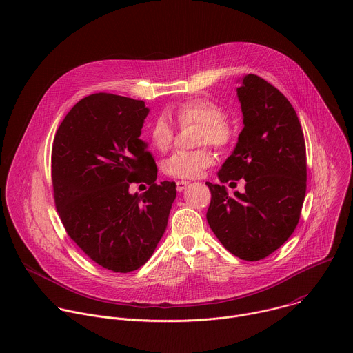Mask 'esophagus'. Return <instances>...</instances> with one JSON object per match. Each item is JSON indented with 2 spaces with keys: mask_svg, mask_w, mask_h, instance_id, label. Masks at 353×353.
<instances>
[{
  "mask_svg": "<svg viewBox=\"0 0 353 353\" xmlns=\"http://www.w3.org/2000/svg\"><path fill=\"white\" fill-rule=\"evenodd\" d=\"M187 185H188V181H185V180H179V181H176V188H177L179 192L184 191Z\"/></svg>",
  "mask_w": 353,
  "mask_h": 353,
  "instance_id": "34e87169",
  "label": "esophagus"
}]
</instances>
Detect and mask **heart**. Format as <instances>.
<instances>
[{"instance_id":"b5f03b06","label":"heart","mask_w":353,"mask_h":353,"mask_svg":"<svg viewBox=\"0 0 353 353\" xmlns=\"http://www.w3.org/2000/svg\"><path fill=\"white\" fill-rule=\"evenodd\" d=\"M174 117L180 125L199 124L198 143L228 146L233 139V128L228 121L226 110L214 100L192 97L179 105ZM149 138L158 150H166L174 138V128L165 116H159L149 127ZM215 162L210 149L177 150L163 162V172L176 179H195L203 174Z\"/></svg>"}]
</instances>
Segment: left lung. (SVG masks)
Here are the masks:
<instances>
[{
    "label": "left lung",
    "instance_id": "1",
    "mask_svg": "<svg viewBox=\"0 0 353 353\" xmlns=\"http://www.w3.org/2000/svg\"><path fill=\"white\" fill-rule=\"evenodd\" d=\"M236 90L244 127L218 177L230 184L244 179V192L229 196L225 185L205 183L207 221L233 256L259 261L297 226L306 195V143L293 106L275 86L248 74Z\"/></svg>",
    "mask_w": 353,
    "mask_h": 353
}]
</instances>
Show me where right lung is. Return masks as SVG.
Masks as SVG:
<instances>
[{
	"label": "right lung",
	"instance_id": "obj_1",
	"mask_svg": "<svg viewBox=\"0 0 353 353\" xmlns=\"http://www.w3.org/2000/svg\"><path fill=\"white\" fill-rule=\"evenodd\" d=\"M142 100L112 93L83 97L60 124L52 149L57 212L68 236L113 272L142 267L162 239L176 183L157 184L158 168L139 135ZM150 184L131 194V182Z\"/></svg>",
	"mask_w": 353,
	"mask_h": 353
}]
</instances>
